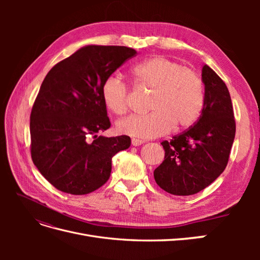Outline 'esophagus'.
I'll list each match as a JSON object with an SVG mask.
<instances>
[{
  "label": "esophagus",
  "mask_w": 260,
  "mask_h": 260,
  "mask_svg": "<svg viewBox=\"0 0 260 260\" xmlns=\"http://www.w3.org/2000/svg\"><path fill=\"white\" fill-rule=\"evenodd\" d=\"M143 143H144V141H142V140H139V139H132L131 140V144L133 146H139V145L143 144Z\"/></svg>",
  "instance_id": "obj_1"
}]
</instances>
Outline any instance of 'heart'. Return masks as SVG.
Listing matches in <instances>:
<instances>
[{
    "label": "heart",
    "instance_id": "b5f03b06",
    "mask_svg": "<svg viewBox=\"0 0 260 260\" xmlns=\"http://www.w3.org/2000/svg\"><path fill=\"white\" fill-rule=\"evenodd\" d=\"M138 83L153 94L145 115H130L119 120L116 130L120 135L139 139H153L166 135L172 128L183 130L199 119L204 106V86L198 74L179 62L155 56L140 62L132 70ZM105 107L121 115L128 107L129 91L118 76H109L101 88Z\"/></svg>",
    "mask_w": 260,
    "mask_h": 260
}]
</instances>
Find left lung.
<instances>
[{"label": "left lung", "mask_w": 260, "mask_h": 260, "mask_svg": "<svg viewBox=\"0 0 260 260\" xmlns=\"http://www.w3.org/2000/svg\"><path fill=\"white\" fill-rule=\"evenodd\" d=\"M204 106L188 130L161 143L162 162L154 170L156 183L166 192L186 196L210 185L226 167L235 137L229 90L208 65L202 68Z\"/></svg>", "instance_id": "left-lung-1"}]
</instances>
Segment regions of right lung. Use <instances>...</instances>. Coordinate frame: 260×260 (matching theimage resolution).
<instances>
[{
  "label": "right lung",
  "mask_w": 260,
  "mask_h": 260,
  "mask_svg": "<svg viewBox=\"0 0 260 260\" xmlns=\"http://www.w3.org/2000/svg\"><path fill=\"white\" fill-rule=\"evenodd\" d=\"M136 54L127 46L85 45L44 78L30 116L31 157L57 190H98L111 176L113 157L129 148L128 136H99L111 127L101 88Z\"/></svg>",
  "instance_id": "obj_1"
}]
</instances>
